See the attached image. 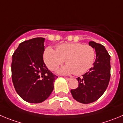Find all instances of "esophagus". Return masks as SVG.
Returning <instances> with one entry per match:
<instances>
[{
	"label": "esophagus",
	"mask_w": 123,
	"mask_h": 123,
	"mask_svg": "<svg viewBox=\"0 0 123 123\" xmlns=\"http://www.w3.org/2000/svg\"><path fill=\"white\" fill-rule=\"evenodd\" d=\"M65 79L67 80V81H70V80H72V78H65Z\"/></svg>",
	"instance_id": "esophagus-1"
}]
</instances>
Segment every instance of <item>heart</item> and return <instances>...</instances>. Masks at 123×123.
Listing matches in <instances>:
<instances>
[{
    "label": "heart",
    "instance_id": "b5f03b06",
    "mask_svg": "<svg viewBox=\"0 0 123 123\" xmlns=\"http://www.w3.org/2000/svg\"><path fill=\"white\" fill-rule=\"evenodd\" d=\"M45 64L51 70H55L59 65L66 61L65 65L58 70L62 75L82 74L93 67L96 58V52L89 45L81 43H66L58 45L56 50L51 47L45 49L43 54Z\"/></svg>",
    "mask_w": 123,
    "mask_h": 123
}]
</instances>
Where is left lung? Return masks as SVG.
I'll return each mask as SVG.
<instances>
[{"mask_svg": "<svg viewBox=\"0 0 123 123\" xmlns=\"http://www.w3.org/2000/svg\"><path fill=\"white\" fill-rule=\"evenodd\" d=\"M89 45L95 49L96 59L93 67L77 79L78 87L70 92L76 101L89 104L99 99L106 90L111 78V56L101 44L90 41Z\"/></svg>", "mask_w": 123, "mask_h": 123, "instance_id": "left-lung-1", "label": "left lung"}]
</instances>
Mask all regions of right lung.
Listing matches in <instances>:
<instances>
[{
  "mask_svg": "<svg viewBox=\"0 0 123 123\" xmlns=\"http://www.w3.org/2000/svg\"><path fill=\"white\" fill-rule=\"evenodd\" d=\"M45 38L24 41L12 55V81L22 99L40 103L47 99L58 76L48 70L43 59Z\"/></svg>",
  "mask_w": 123,
  "mask_h": 123,
  "instance_id": "obj_1",
  "label": "right lung"
}]
</instances>
